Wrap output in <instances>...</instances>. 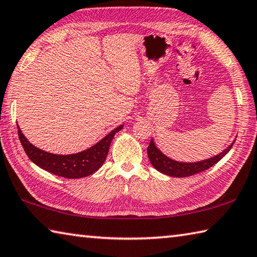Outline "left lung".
Returning <instances> with one entry per match:
<instances>
[{
	"mask_svg": "<svg viewBox=\"0 0 257 257\" xmlns=\"http://www.w3.org/2000/svg\"><path fill=\"white\" fill-rule=\"evenodd\" d=\"M236 139L228 147L221 152V153L216 154L212 158H208L202 161H196V162H180V161H176L169 156L162 153V151L158 149L155 145L153 138L151 139V143L149 147H147V155H149L150 162L159 172L167 175L169 177H176V178H184L189 177L193 175H196L198 172L205 171L208 168H211L215 163L223 158V156L231 150L233 143Z\"/></svg>",
	"mask_w": 257,
	"mask_h": 257,
	"instance_id": "obj_1",
	"label": "left lung"
}]
</instances>
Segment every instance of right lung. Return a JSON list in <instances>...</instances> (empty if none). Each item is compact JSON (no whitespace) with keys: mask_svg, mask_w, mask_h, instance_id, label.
<instances>
[{"mask_svg":"<svg viewBox=\"0 0 257 257\" xmlns=\"http://www.w3.org/2000/svg\"><path fill=\"white\" fill-rule=\"evenodd\" d=\"M17 127H18L21 145H23L26 154L35 164L55 176L76 179V178H84L93 175L102 167L107 156L113 137L122 129L123 124H120L119 127L113 129L111 133H108L105 137L102 138L95 145L90 146L89 149L67 155L53 154L34 146L25 137L19 125Z\"/></svg>","mask_w":257,"mask_h":257,"instance_id":"obj_1","label":"right lung"}]
</instances>
